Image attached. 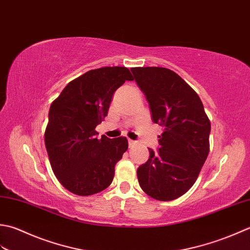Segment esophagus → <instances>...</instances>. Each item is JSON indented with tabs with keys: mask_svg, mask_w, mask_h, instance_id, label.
I'll return each mask as SVG.
<instances>
[{
	"mask_svg": "<svg viewBox=\"0 0 250 250\" xmlns=\"http://www.w3.org/2000/svg\"><path fill=\"white\" fill-rule=\"evenodd\" d=\"M128 145H129V146H134L136 145V141L131 140V139H128Z\"/></svg>",
	"mask_w": 250,
	"mask_h": 250,
	"instance_id": "1",
	"label": "esophagus"
}]
</instances>
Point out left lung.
Instances as JSON below:
<instances>
[{
  "label": "left lung",
  "instance_id": "1",
  "mask_svg": "<svg viewBox=\"0 0 250 250\" xmlns=\"http://www.w3.org/2000/svg\"><path fill=\"white\" fill-rule=\"evenodd\" d=\"M149 103L152 121L163 127L159 151L137 169L139 185L157 201L176 200L194 185L209 153L210 122L200 97L174 71L131 68Z\"/></svg>",
  "mask_w": 250,
  "mask_h": 250
}]
</instances>
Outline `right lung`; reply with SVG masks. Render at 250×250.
Wrapping results in <instances>:
<instances>
[{
	"instance_id": "add662e5",
	"label": "right lung",
	"mask_w": 250,
	"mask_h": 250,
	"mask_svg": "<svg viewBox=\"0 0 250 250\" xmlns=\"http://www.w3.org/2000/svg\"><path fill=\"white\" fill-rule=\"evenodd\" d=\"M132 80L125 67L90 70L71 81L53 101L45 146L55 176L68 191L87 196L111 185L128 141L104 135L98 139L95 129L108 114L114 91Z\"/></svg>"
}]
</instances>
